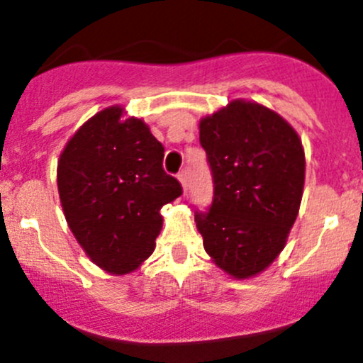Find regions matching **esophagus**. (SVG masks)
Listing matches in <instances>:
<instances>
[{
  "label": "esophagus",
  "instance_id": "esophagus-1",
  "mask_svg": "<svg viewBox=\"0 0 363 363\" xmlns=\"http://www.w3.org/2000/svg\"><path fill=\"white\" fill-rule=\"evenodd\" d=\"M177 179H179V182H181V184H182V188H184V189L188 188V172L181 170L177 174Z\"/></svg>",
  "mask_w": 363,
  "mask_h": 363
}]
</instances>
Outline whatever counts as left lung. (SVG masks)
I'll return each instance as SVG.
<instances>
[{
	"mask_svg": "<svg viewBox=\"0 0 363 363\" xmlns=\"http://www.w3.org/2000/svg\"><path fill=\"white\" fill-rule=\"evenodd\" d=\"M214 182L208 212H195L212 262L237 279L263 272L286 244L298 214L306 156L279 113L233 100L200 121Z\"/></svg>",
	"mask_w": 363,
	"mask_h": 363,
	"instance_id": "obj_1",
	"label": "left lung"
}]
</instances>
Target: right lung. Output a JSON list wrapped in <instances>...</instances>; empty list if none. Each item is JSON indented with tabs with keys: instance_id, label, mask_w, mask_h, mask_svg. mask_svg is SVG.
Here are the masks:
<instances>
[{
	"instance_id": "1",
	"label": "right lung",
	"mask_w": 363,
	"mask_h": 363,
	"mask_svg": "<svg viewBox=\"0 0 363 363\" xmlns=\"http://www.w3.org/2000/svg\"><path fill=\"white\" fill-rule=\"evenodd\" d=\"M123 107L94 113L57 161V191L69 230L91 262L111 274L133 272L152 255L160 211L182 195L163 170L164 147Z\"/></svg>"
}]
</instances>
